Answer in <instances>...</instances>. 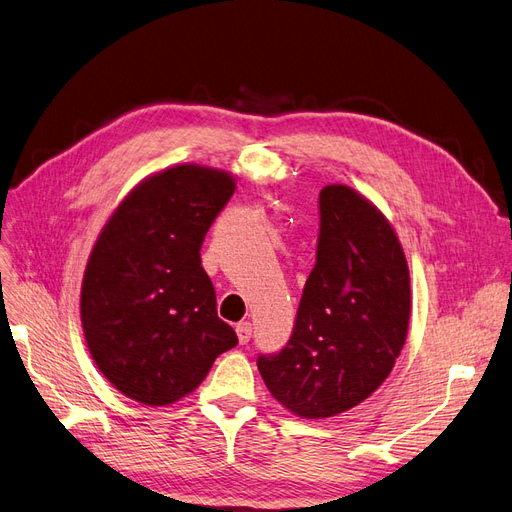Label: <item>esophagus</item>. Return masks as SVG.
I'll list each match as a JSON object with an SVG mask.
<instances>
[{
  "label": "esophagus",
  "mask_w": 512,
  "mask_h": 512,
  "mask_svg": "<svg viewBox=\"0 0 512 512\" xmlns=\"http://www.w3.org/2000/svg\"><path fill=\"white\" fill-rule=\"evenodd\" d=\"M236 334H238L240 344H246V342L251 340V336H253V325L251 323H238L236 325Z\"/></svg>",
  "instance_id": "esophagus-1"
}]
</instances>
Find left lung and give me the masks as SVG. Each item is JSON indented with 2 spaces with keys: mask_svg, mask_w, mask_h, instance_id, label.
Returning <instances> with one entry per match:
<instances>
[{
  "mask_svg": "<svg viewBox=\"0 0 512 512\" xmlns=\"http://www.w3.org/2000/svg\"><path fill=\"white\" fill-rule=\"evenodd\" d=\"M410 317V278L389 221L351 187L319 193L317 261L283 349L257 357L274 398L304 419L340 415L383 385Z\"/></svg>",
  "mask_w": 512,
  "mask_h": 512,
  "instance_id": "left-lung-1",
  "label": "left lung"
}]
</instances>
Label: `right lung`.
I'll list each match as a JSON object with an SVG mask.
<instances>
[{
	"mask_svg": "<svg viewBox=\"0 0 512 512\" xmlns=\"http://www.w3.org/2000/svg\"><path fill=\"white\" fill-rule=\"evenodd\" d=\"M234 189L219 170L170 168L131 191L97 238L80 319L97 368L127 398L148 406L185 398L238 344L200 257Z\"/></svg>",
	"mask_w": 512,
	"mask_h": 512,
	"instance_id": "right-lung-1",
	"label": "right lung"
}]
</instances>
